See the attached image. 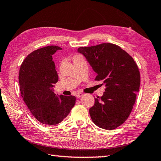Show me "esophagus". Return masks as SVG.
Wrapping results in <instances>:
<instances>
[{
    "instance_id": "34e87169",
    "label": "esophagus",
    "mask_w": 161,
    "mask_h": 161,
    "mask_svg": "<svg viewBox=\"0 0 161 161\" xmlns=\"http://www.w3.org/2000/svg\"><path fill=\"white\" fill-rule=\"evenodd\" d=\"M83 96V93H81V92H78V93H76V97H77L78 98H80L81 96Z\"/></svg>"
}]
</instances>
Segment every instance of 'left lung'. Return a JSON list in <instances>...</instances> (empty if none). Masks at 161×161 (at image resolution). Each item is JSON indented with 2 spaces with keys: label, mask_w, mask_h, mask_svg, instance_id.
Here are the masks:
<instances>
[{
  "label": "left lung",
  "mask_w": 161,
  "mask_h": 161,
  "mask_svg": "<svg viewBox=\"0 0 161 161\" xmlns=\"http://www.w3.org/2000/svg\"><path fill=\"white\" fill-rule=\"evenodd\" d=\"M78 51L97 73L95 80L105 85L104 94L95 98L90 109L93 123L102 129H116L130 116L141 83L136 63L119 45L109 42L80 47Z\"/></svg>",
  "instance_id": "8db88e82"
}]
</instances>
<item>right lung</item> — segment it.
I'll return each mask as SVG.
<instances>
[{"instance_id":"right-lung-1","label":"right lung","mask_w":161,"mask_h":161,"mask_svg":"<svg viewBox=\"0 0 161 161\" xmlns=\"http://www.w3.org/2000/svg\"><path fill=\"white\" fill-rule=\"evenodd\" d=\"M58 46L38 49L28 55L19 70L20 94L36 119L42 124L54 125L63 120L76 103L74 96H56L52 90L58 80L52 55Z\"/></svg>"}]
</instances>
